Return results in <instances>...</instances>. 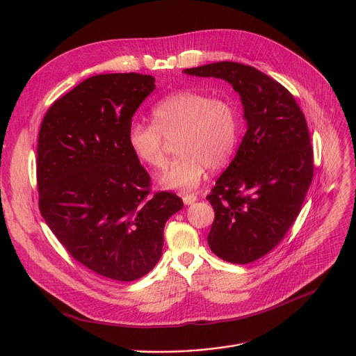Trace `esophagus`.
I'll return each mask as SVG.
<instances>
[{"label":"esophagus","instance_id":"1","mask_svg":"<svg viewBox=\"0 0 356 356\" xmlns=\"http://www.w3.org/2000/svg\"><path fill=\"white\" fill-rule=\"evenodd\" d=\"M195 200H197L195 194H184L183 195V202H184V204H193Z\"/></svg>","mask_w":356,"mask_h":356}]
</instances>
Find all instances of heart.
Segmentation results:
<instances>
[{
    "label": "heart",
    "mask_w": 356,
    "mask_h": 356,
    "mask_svg": "<svg viewBox=\"0 0 356 356\" xmlns=\"http://www.w3.org/2000/svg\"><path fill=\"white\" fill-rule=\"evenodd\" d=\"M154 124L132 122L128 143L135 158L154 170L168 165V140H176L179 156L161 177L166 188L188 190L206 170H220L232 158L239 139V111L228 97L184 90L152 108Z\"/></svg>",
    "instance_id": "obj_1"
}]
</instances>
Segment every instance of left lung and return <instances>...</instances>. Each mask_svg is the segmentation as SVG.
<instances>
[{
	"label": "left lung",
	"mask_w": 356,
	"mask_h": 356,
	"mask_svg": "<svg viewBox=\"0 0 356 356\" xmlns=\"http://www.w3.org/2000/svg\"><path fill=\"white\" fill-rule=\"evenodd\" d=\"M184 73L222 79L241 97L248 128L207 195L216 213L207 241L218 258L250 264L284 238L313 181L306 117L286 87L252 66L218 62Z\"/></svg>",
	"instance_id": "8db88e82"
}]
</instances>
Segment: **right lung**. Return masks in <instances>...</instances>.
I'll list each match as a JSON object with an SVG mask.
<instances>
[{
	"label": "right lung",
	"mask_w": 356,
	"mask_h": 356,
	"mask_svg": "<svg viewBox=\"0 0 356 356\" xmlns=\"http://www.w3.org/2000/svg\"><path fill=\"white\" fill-rule=\"evenodd\" d=\"M155 79L97 74L50 106L39 129V210L70 255L111 280L132 282L162 257L166 221L183 207L175 193H150V176L128 128Z\"/></svg>",
	"instance_id": "right-lung-1"
}]
</instances>
